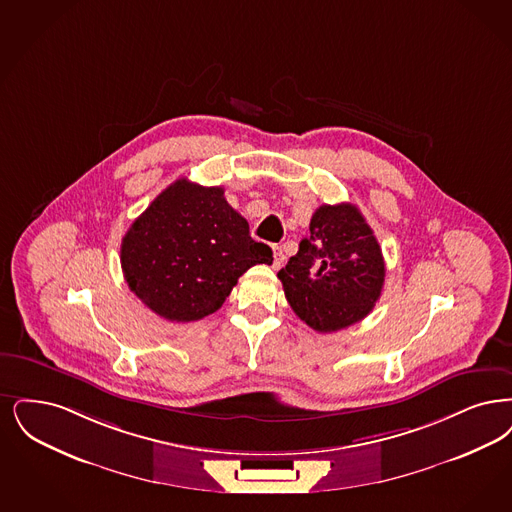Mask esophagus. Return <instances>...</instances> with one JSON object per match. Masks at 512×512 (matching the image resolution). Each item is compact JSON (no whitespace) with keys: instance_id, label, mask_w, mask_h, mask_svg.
Masks as SVG:
<instances>
[{"instance_id":"34e87169","label":"esophagus","mask_w":512,"mask_h":512,"mask_svg":"<svg viewBox=\"0 0 512 512\" xmlns=\"http://www.w3.org/2000/svg\"><path fill=\"white\" fill-rule=\"evenodd\" d=\"M272 253H274V261H272V266H274V268H280V266L284 265V261H286L282 247L272 246Z\"/></svg>"}]
</instances>
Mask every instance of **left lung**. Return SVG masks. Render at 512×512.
Wrapping results in <instances>:
<instances>
[{
    "label": "left lung",
    "mask_w": 512,
    "mask_h": 512,
    "mask_svg": "<svg viewBox=\"0 0 512 512\" xmlns=\"http://www.w3.org/2000/svg\"><path fill=\"white\" fill-rule=\"evenodd\" d=\"M278 278L289 307L308 328L331 333L373 310L385 284V261L356 205H320L310 219V236Z\"/></svg>",
    "instance_id": "8db88e82"
}]
</instances>
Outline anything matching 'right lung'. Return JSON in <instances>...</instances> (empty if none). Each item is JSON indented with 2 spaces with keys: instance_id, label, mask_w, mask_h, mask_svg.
<instances>
[{
  "instance_id": "add662e5",
  "label": "right lung",
  "mask_w": 512,
  "mask_h": 512,
  "mask_svg": "<svg viewBox=\"0 0 512 512\" xmlns=\"http://www.w3.org/2000/svg\"><path fill=\"white\" fill-rule=\"evenodd\" d=\"M120 259L146 307L169 322H194L223 307L247 268L270 265L272 249L249 236L223 186L177 179L127 230Z\"/></svg>"
}]
</instances>
